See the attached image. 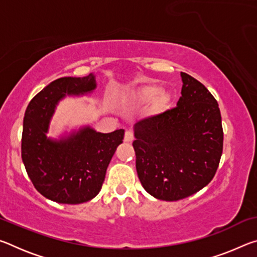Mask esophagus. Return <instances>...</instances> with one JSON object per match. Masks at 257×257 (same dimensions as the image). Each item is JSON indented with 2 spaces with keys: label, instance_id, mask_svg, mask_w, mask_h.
<instances>
[{
  "label": "esophagus",
  "instance_id": "obj_1",
  "mask_svg": "<svg viewBox=\"0 0 257 257\" xmlns=\"http://www.w3.org/2000/svg\"><path fill=\"white\" fill-rule=\"evenodd\" d=\"M135 139V136H134V133L130 132V130H127L124 134V142L127 143H132Z\"/></svg>",
  "mask_w": 257,
  "mask_h": 257
}]
</instances>
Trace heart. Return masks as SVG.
<instances>
[{
	"mask_svg": "<svg viewBox=\"0 0 257 257\" xmlns=\"http://www.w3.org/2000/svg\"><path fill=\"white\" fill-rule=\"evenodd\" d=\"M137 98L143 103H149L156 98V104L163 106L168 102L169 96L159 86H145L137 92Z\"/></svg>",
	"mask_w": 257,
	"mask_h": 257,
	"instance_id": "1",
	"label": "heart"
}]
</instances>
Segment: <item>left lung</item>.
I'll use <instances>...</instances> for the list:
<instances>
[{
  "mask_svg": "<svg viewBox=\"0 0 257 257\" xmlns=\"http://www.w3.org/2000/svg\"><path fill=\"white\" fill-rule=\"evenodd\" d=\"M177 106L135 124L133 146L143 187L158 199L179 201L215 176L223 150L216 99L202 82L181 72Z\"/></svg>",
  "mask_w": 257,
  "mask_h": 257,
  "instance_id": "8db88e82",
  "label": "left lung"
}]
</instances>
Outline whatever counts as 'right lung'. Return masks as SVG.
<instances>
[{
	"mask_svg": "<svg viewBox=\"0 0 257 257\" xmlns=\"http://www.w3.org/2000/svg\"><path fill=\"white\" fill-rule=\"evenodd\" d=\"M95 88L93 73L59 78L34 96L26 108L21 158L35 188L53 202L80 204L93 199L102 188L116 147L122 143L123 129L102 134L84 127L60 141L46 137L60 99Z\"/></svg>",
	"mask_w": 257,
	"mask_h": 257,
	"instance_id": "obj_1",
	"label": "right lung"
}]
</instances>
